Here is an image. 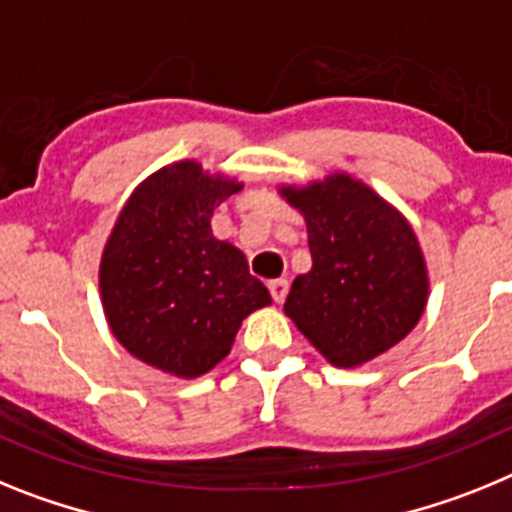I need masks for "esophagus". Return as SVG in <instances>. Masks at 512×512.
I'll return each instance as SVG.
<instances>
[{
	"instance_id": "obj_1",
	"label": "esophagus",
	"mask_w": 512,
	"mask_h": 512,
	"mask_svg": "<svg viewBox=\"0 0 512 512\" xmlns=\"http://www.w3.org/2000/svg\"><path fill=\"white\" fill-rule=\"evenodd\" d=\"M268 288H270V296H273L275 304H283V301H286V296H288V281H286V278L270 281Z\"/></svg>"
}]
</instances>
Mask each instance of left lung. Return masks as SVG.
<instances>
[{"mask_svg": "<svg viewBox=\"0 0 512 512\" xmlns=\"http://www.w3.org/2000/svg\"><path fill=\"white\" fill-rule=\"evenodd\" d=\"M281 195L309 231L311 270L283 306L301 335L340 368L363 366L410 335L430 288L410 221L345 172L283 185Z\"/></svg>", "mask_w": 512, "mask_h": 512, "instance_id": "1", "label": "left lung"}]
</instances>
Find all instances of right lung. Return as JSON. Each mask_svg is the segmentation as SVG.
<instances>
[{
	"mask_svg": "<svg viewBox=\"0 0 512 512\" xmlns=\"http://www.w3.org/2000/svg\"><path fill=\"white\" fill-rule=\"evenodd\" d=\"M242 182L193 159L146 177L123 206L100 260L115 340L139 361L198 379L229 355L242 319L270 306L242 252L213 237V208Z\"/></svg>",
	"mask_w": 512,
	"mask_h": 512,
	"instance_id": "add662e5",
	"label": "right lung"
}]
</instances>
